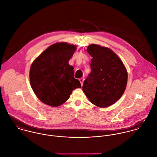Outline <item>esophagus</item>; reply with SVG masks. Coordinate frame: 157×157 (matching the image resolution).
<instances>
[{
  "label": "esophagus",
  "mask_w": 157,
  "mask_h": 157,
  "mask_svg": "<svg viewBox=\"0 0 157 157\" xmlns=\"http://www.w3.org/2000/svg\"><path fill=\"white\" fill-rule=\"evenodd\" d=\"M80 82V83H81V85L83 86V82H84V78H81L79 79Z\"/></svg>",
  "instance_id": "1"
}]
</instances>
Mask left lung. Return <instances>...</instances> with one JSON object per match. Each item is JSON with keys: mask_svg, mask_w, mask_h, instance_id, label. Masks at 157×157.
<instances>
[{"mask_svg": "<svg viewBox=\"0 0 157 157\" xmlns=\"http://www.w3.org/2000/svg\"><path fill=\"white\" fill-rule=\"evenodd\" d=\"M87 51L92 57L91 72L86 78L83 91L90 103L106 108L117 101L128 83V72L121 60L109 48L91 44Z\"/></svg>", "mask_w": 157, "mask_h": 157, "instance_id": "obj_1", "label": "left lung"}]
</instances>
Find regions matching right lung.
<instances>
[{"instance_id":"1","label":"right lung","mask_w":157,"mask_h":157,"mask_svg":"<svg viewBox=\"0 0 157 157\" xmlns=\"http://www.w3.org/2000/svg\"><path fill=\"white\" fill-rule=\"evenodd\" d=\"M77 46L67 42L49 46L33 62L29 81L37 97L44 103L57 107L69 99L73 90L81 88L69 65Z\"/></svg>"}]
</instances>
